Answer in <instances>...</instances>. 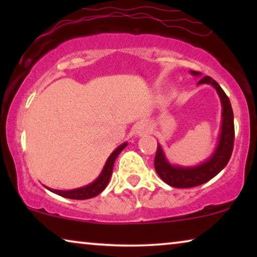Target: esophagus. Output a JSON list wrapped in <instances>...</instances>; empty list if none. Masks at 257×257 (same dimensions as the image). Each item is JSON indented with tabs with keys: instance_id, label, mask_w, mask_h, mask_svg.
Here are the masks:
<instances>
[{
	"instance_id": "obj_1",
	"label": "esophagus",
	"mask_w": 257,
	"mask_h": 257,
	"mask_svg": "<svg viewBox=\"0 0 257 257\" xmlns=\"http://www.w3.org/2000/svg\"><path fill=\"white\" fill-rule=\"evenodd\" d=\"M147 132V126L145 125H139L138 127H137V135L142 136V135H145Z\"/></svg>"
}]
</instances>
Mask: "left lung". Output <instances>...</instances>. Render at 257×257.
Here are the masks:
<instances>
[{
	"mask_svg": "<svg viewBox=\"0 0 257 257\" xmlns=\"http://www.w3.org/2000/svg\"><path fill=\"white\" fill-rule=\"evenodd\" d=\"M193 76H201L198 71H191ZM198 84H210L215 87L217 94L221 99L222 105V124H221V132L219 143L214 153L207 159L205 163L194 167H182L174 166L168 163L165 157L164 151L160 145H158L156 158H154V168L157 173L167 185L177 188H191L200 186L209 181L216 174L226 167L229 161L234 147V114L231 108L229 98L221 89V86L209 76H205L199 80Z\"/></svg>",
	"mask_w": 257,
	"mask_h": 257,
	"instance_id": "obj_1",
	"label": "left lung"
}]
</instances>
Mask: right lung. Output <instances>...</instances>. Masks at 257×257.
Listing matches in <instances>:
<instances>
[{"label":"right lung","mask_w":257,"mask_h":257,"mask_svg":"<svg viewBox=\"0 0 257 257\" xmlns=\"http://www.w3.org/2000/svg\"><path fill=\"white\" fill-rule=\"evenodd\" d=\"M127 146V143L121 144L120 146H118L113 152L111 153V156L108 157V159L106 160V164L101 171V173L99 174L96 180H94L92 184L84 186V187L80 188H76V189H71V191H58V189H52L49 188L45 186V188H48L49 191H51L55 194H58L63 196V198H68V199H73V200H85V199H91L97 196L98 194H100L101 192L106 188V186L110 181L111 175H112V170H113V165L114 161L117 159V157L119 156V153L121 152L125 147Z\"/></svg>","instance_id":"right-lung-1"}]
</instances>
